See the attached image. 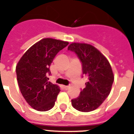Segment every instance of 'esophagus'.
<instances>
[{
	"mask_svg": "<svg viewBox=\"0 0 134 134\" xmlns=\"http://www.w3.org/2000/svg\"><path fill=\"white\" fill-rule=\"evenodd\" d=\"M63 87L65 90H68L70 88V86H63Z\"/></svg>",
	"mask_w": 134,
	"mask_h": 134,
	"instance_id": "esophagus-1",
	"label": "esophagus"
}]
</instances>
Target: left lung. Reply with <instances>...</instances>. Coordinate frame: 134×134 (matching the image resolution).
Segmentation results:
<instances>
[{"label": "left lung", "instance_id": "left-lung-1", "mask_svg": "<svg viewBox=\"0 0 134 134\" xmlns=\"http://www.w3.org/2000/svg\"><path fill=\"white\" fill-rule=\"evenodd\" d=\"M68 50L76 53L83 66V75L88 78L86 88L71 100L74 108L82 112L95 110L111 92L114 76L108 59L96 48L85 43H72Z\"/></svg>", "mask_w": 134, "mask_h": 134}]
</instances>
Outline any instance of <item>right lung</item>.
<instances>
[{"mask_svg":"<svg viewBox=\"0 0 134 134\" xmlns=\"http://www.w3.org/2000/svg\"><path fill=\"white\" fill-rule=\"evenodd\" d=\"M68 44V41L43 38L29 48L18 62L15 70L20 92L36 111H48L55 105L60 88L48 81L47 76L55 55Z\"/></svg>","mask_w":134,"mask_h":134,"instance_id":"right-lung-1","label":"right lung"}]
</instances>
